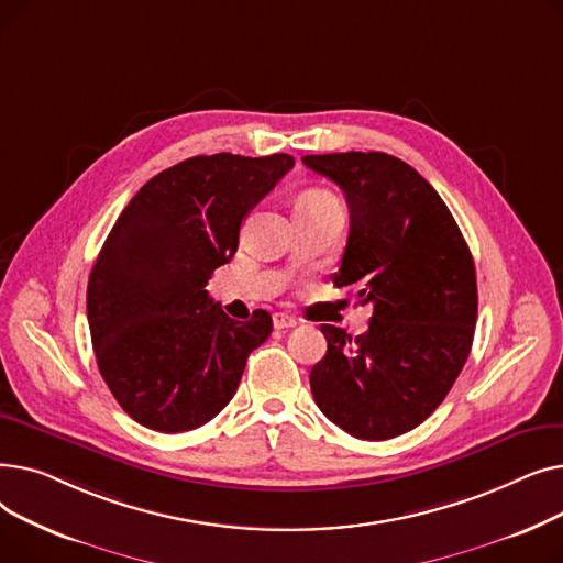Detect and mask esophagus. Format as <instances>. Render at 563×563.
Segmentation results:
<instances>
[{
    "label": "esophagus",
    "mask_w": 563,
    "mask_h": 563,
    "mask_svg": "<svg viewBox=\"0 0 563 563\" xmlns=\"http://www.w3.org/2000/svg\"><path fill=\"white\" fill-rule=\"evenodd\" d=\"M297 323H299V319L287 314V312H276V314H274V329H278V331H283V329H294V327H297Z\"/></svg>",
    "instance_id": "34e87169"
}]
</instances>
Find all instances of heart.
<instances>
[{
  "label": "heart",
  "instance_id": "b5f03b06",
  "mask_svg": "<svg viewBox=\"0 0 563 563\" xmlns=\"http://www.w3.org/2000/svg\"><path fill=\"white\" fill-rule=\"evenodd\" d=\"M335 196L331 191H323V189H312V191H306L299 202H310V200H333Z\"/></svg>",
  "mask_w": 563,
  "mask_h": 563
}]
</instances>
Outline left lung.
I'll list each match as a JSON object with an SVG mask.
<instances>
[{
  "label": "left lung",
  "instance_id": "1",
  "mask_svg": "<svg viewBox=\"0 0 563 563\" xmlns=\"http://www.w3.org/2000/svg\"><path fill=\"white\" fill-rule=\"evenodd\" d=\"M346 198L351 230L333 285L372 306L351 340L323 323L310 390L333 424L388 440L422 424L461 374L477 323L475 260L438 191L386 153L306 155Z\"/></svg>",
  "mask_w": 563,
  "mask_h": 563
}]
</instances>
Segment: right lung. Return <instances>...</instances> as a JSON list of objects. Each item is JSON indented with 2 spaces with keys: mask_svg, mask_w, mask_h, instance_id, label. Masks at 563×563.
I'll return each instance as SVG.
<instances>
[{
  "mask_svg": "<svg viewBox=\"0 0 563 563\" xmlns=\"http://www.w3.org/2000/svg\"><path fill=\"white\" fill-rule=\"evenodd\" d=\"M291 166L285 153L198 155L147 180L113 223L88 276L86 314L98 369L139 424L180 433L210 422L272 335L269 312L234 321L205 285Z\"/></svg>",
  "mask_w": 563,
  "mask_h": 563,
  "instance_id": "add662e5",
  "label": "right lung"
}]
</instances>
